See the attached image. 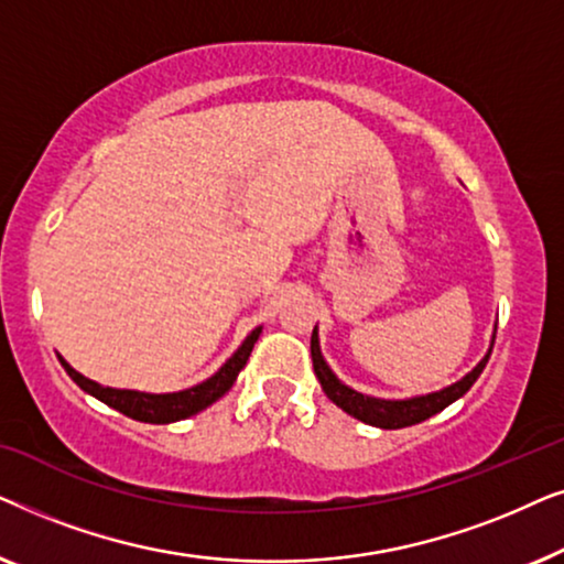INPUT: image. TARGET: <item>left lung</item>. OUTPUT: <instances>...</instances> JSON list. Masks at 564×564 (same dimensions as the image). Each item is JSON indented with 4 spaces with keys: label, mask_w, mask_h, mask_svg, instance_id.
Returning <instances> with one entry per match:
<instances>
[{
    "label": "left lung",
    "mask_w": 564,
    "mask_h": 564,
    "mask_svg": "<svg viewBox=\"0 0 564 564\" xmlns=\"http://www.w3.org/2000/svg\"><path fill=\"white\" fill-rule=\"evenodd\" d=\"M492 344H496V330H492L488 354L477 361V365L473 367V372H467L462 380L449 384V388L426 392V395L403 398V400L365 395V392L354 390V388H349V384H344L341 380H338V377L334 375V369L328 367V361L323 359V354H321L318 326L313 328V336H311V357H313L315 377H318L323 392H326L328 400H334V403L341 408L344 413H349L357 421L369 423V426H377V429H405V426H415V423L431 419V415L444 411L446 405H452L454 400H459L462 395H465V392L475 384L477 377L482 375L485 365H488Z\"/></svg>",
    "instance_id": "left-lung-1"
}]
</instances>
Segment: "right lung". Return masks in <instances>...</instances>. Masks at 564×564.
<instances>
[{
	"label": "right lung",
	"mask_w": 564,
	"mask_h": 564,
	"mask_svg": "<svg viewBox=\"0 0 564 564\" xmlns=\"http://www.w3.org/2000/svg\"><path fill=\"white\" fill-rule=\"evenodd\" d=\"M261 336V326L251 330L249 336L243 338V344L238 346L226 365H223L218 372L213 377H207L205 382L195 384V388L180 390V392H141V390H120V388H105L89 377H84L82 372L68 365V361L58 354L61 367L66 369V375L79 384L84 392H89L91 398L102 400L105 405L115 408L122 415L133 421H143V423H174L182 419H189L199 411H205L207 405H213L215 400H220L226 392L234 388L236 377L241 369L246 367V361L251 357L253 344L259 341Z\"/></svg>",
	"instance_id": "right-lung-1"
}]
</instances>
